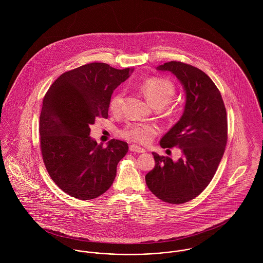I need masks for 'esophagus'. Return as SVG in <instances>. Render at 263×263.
Listing matches in <instances>:
<instances>
[{"instance_id": "esophagus-1", "label": "esophagus", "mask_w": 263, "mask_h": 263, "mask_svg": "<svg viewBox=\"0 0 263 263\" xmlns=\"http://www.w3.org/2000/svg\"><path fill=\"white\" fill-rule=\"evenodd\" d=\"M129 150L132 151V152H136V153H145L146 152L145 149H143V148H141V147H139L137 145H130L129 146Z\"/></svg>"}]
</instances>
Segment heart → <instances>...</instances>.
<instances>
[{"instance_id": "b5f03b06", "label": "heart", "mask_w": 263, "mask_h": 263, "mask_svg": "<svg viewBox=\"0 0 263 263\" xmlns=\"http://www.w3.org/2000/svg\"><path fill=\"white\" fill-rule=\"evenodd\" d=\"M140 88L147 100L156 108L166 106L172 100L176 92L175 85L170 80L158 77L146 79L142 82ZM123 96L124 94L122 91H118L113 94L109 101V109L111 112L120 111ZM157 133L158 129L154 124L127 123L119 130V136L127 141L146 145L150 143Z\"/></svg>"}]
</instances>
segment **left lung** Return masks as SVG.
<instances>
[{
	"mask_svg": "<svg viewBox=\"0 0 263 263\" xmlns=\"http://www.w3.org/2000/svg\"><path fill=\"white\" fill-rule=\"evenodd\" d=\"M157 70L176 76L186 94L181 118L160 141L164 149L178 147L182 156L174 162L153 153L156 165L146 183L161 200L180 204L212 181L227 145V112L219 89L201 70L181 62L165 63Z\"/></svg>",
	"mask_w": 263,
	"mask_h": 263,
	"instance_id": "left-lung-1",
	"label": "left lung"
}]
</instances>
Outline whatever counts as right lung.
<instances>
[{
	"mask_svg": "<svg viewBox=\"0 0 263 263\" xmlns=\"http://www.w3.org/2000/svg\"><path fill=\"white\" fill-rule=\"evenodd\" d=\"M133 69L91 63L60 76L47 90L39 117L40 150L53 182L82 200L96 198L111 186L116 166L128 145L111 140L106 148L90 137L97 117H108L113 91Z\"/></svg>",
	"mask_w": 263,
	"mask_h": 263,
	"instance_id": "add662e5",
	"label": "right lung"
}]
</instances>
